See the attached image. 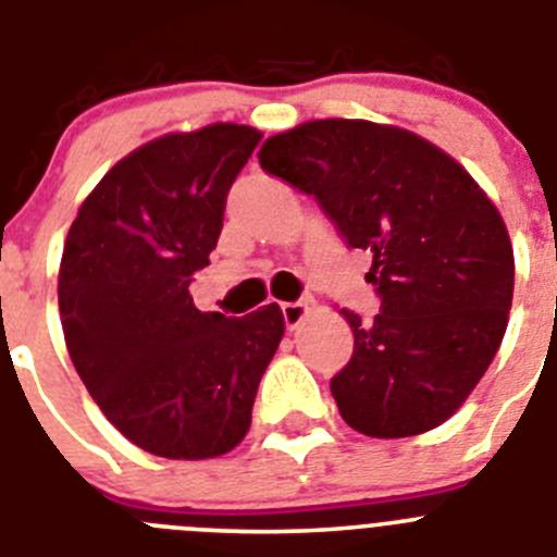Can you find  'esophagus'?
I'll return each instance as SVG.
<instances>
[{"label": "esophagus", "instance_id": "obj_1", "mask_svg": "<svg viewBox=\"0 0 557 557\" xmlns=\"http://www.w3.org/2000/svg\"><path fill=\"white\" fill-rule=\"evenodd\" d=\"M310 313V305L308 302H285L283 305V319L288 330H296V326L302 324Z\"/></svg>", "mask_w": 557, "mask_h": 557}]
</instances>
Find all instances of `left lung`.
Listing matches in <instances>:
<instances>
[{"label": "left lung", "mask_w": 557, "mask_h": 557, "mask_svg": "<svg viewBox=\"0 0 557 557\" xmlns=\"http://www.w3.org/2000/svg\"><path fill=\"white\" fill-rule=\"evenodd\" d=\"M261 168L313 195L346 244L373 255V321L341 310L355 355L330 382L343 420L379 440L436 429L495 360L513 299L506 222L454 156L371 121L299 123Z\"/></svg>", "instance_id": "8db88e82"}]
</instances>
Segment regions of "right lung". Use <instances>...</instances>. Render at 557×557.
<instances>
[{"instance_id": "add662e5", "label": "right lung", "mask_w": 557, "mask_h": 557, "mask_svg": "<svg viewBox=\"0 0 557 557\" xmlns=\"http://www.w3.org/2000/svg\"><path fill=\"white\" fill-rule=\"evenodd\" d=\"M261 137L211 123L150 139L98 181L67 231L57 280L67 355L109 423L153 456L236 448L283 341L277 302L227 319L189 294Z\"/></svg>"}]
</instances>
